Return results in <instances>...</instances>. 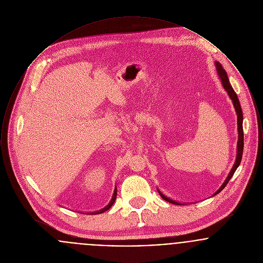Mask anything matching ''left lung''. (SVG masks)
I'll use <instances>...</instances> for the list:
<instances>
[{"label": "left lung", "mask_w": 263, "mask_h": 263, "mask_svg": "<svg viewBox=\"0 0 263 263\" xmlns=\"http://www.w3.org/2000/svg\"><path fill=\"white\" fill-rule=\"evenodd\" d=\"M215 66H216V71H217L218 77H219V79H220V81H221V84H222L224 89L227 91L228 96L230 97V99L232 100L233 105H234L235 110H236V113H237V119H238V144H237V157H236L235 163H234L232 170L230 171L229 175L227 176L224 183L221 185V187L219 188V189L213 194L212 196H215L216 194L220 193V192L225 188L226 185L228 184V182L230 181V179L232 178V176L234 175L235 172L237 171V168H238V165H239V163L241 162L242 151H243V129H242V120H243V117H242V110H241V107H240V103H239L238 96H237V93L235 92L234 88H232V86H231V84H230V81H229V78H228V75H227V73H226L223 66H222L220 63L217 62V61H215ZM157 190H158L159 194L162 196V198H163V200L167 201V202L173 203V204H175V205H183V204H184V203H180V202H178V201L174 200V199H172V198L165 196L162 191H160V189H157Z\"/></svg>", "instance_id": "left-lung-1"}]
</instances>
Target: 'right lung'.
Returning a JSON list of instances; mask_svg holds the SVG:
<instances>
[{
    "instance_id": "1",
    "label": "right lung",
    "mask_w": 263,
    "mask_h": 263,
    "mask_svg": "<svg viewBox=\"0 0 263 263\" xmlns=\"http://www.w3.org/2000/svg\"><path fill=\"white\" fill-rule=\"evenodd\" d=\"M116 195H117V188H116V186H115V188H114V192H113L112 194V198H111V200H110V202L104 207V208H102L101 210H100V211H95V212H88L86 213V214H91V215H96V214H100V213H103L105 212V211H107L111 206L113 205V203H114V201H115V199H116ZM84 214V213H83Z\"/></svg>"
}]
</instances>
